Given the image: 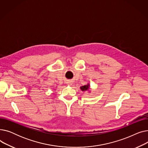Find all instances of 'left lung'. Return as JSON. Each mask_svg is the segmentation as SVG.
Segmentation results:
<instances>
[{
  "label": "left lung",
  "mask_w": 148,
  "mask_h": 148,
  "mask_svg": "<svg viewBox=\"0 0 148 148\" xmlns=\"http://www.w3.org/2000/svg\"><path fill=\"white\" fill-rule=\"evenodd\" d=\"M89 86L90 85L88 84L87 85H84V86H83L82 87H80V89L82 91H86L88 90L89 89Z\"/></svg>",
  "instance_id": "1"
}]
</instances>
